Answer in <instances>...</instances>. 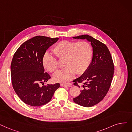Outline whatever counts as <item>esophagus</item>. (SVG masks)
Here are the masks:
<instances>
[{
    "label": "esophagus",
    "instance_id": "obj_1",
    "mask_svg": "<svg viewBox=\"0 0 132 132\" xmlns=\"http://www.w3.org/2000/svg\"><path fill=\"white\" fill-rule=\"evenodd\" d=\"M60 86L62 87H70L72 86V84L71 83H67V84H64V83H61Z\"/></svg>",
    "mask_w": 132,
    "mask_h": 132
}]
</instances>
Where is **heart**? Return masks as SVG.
Instances as JSON below:
<instances>
[{"label": "heart", "instance_id": "obj_1", "mask_svg": "<svg viewBox=\"0 0 132 132\" xmlns=\"http://www.w3.org/2000/svg\"><path fill=\"white\" fill-rule=\"evenodd\" d=\"M53 52L59 60H64L65 68L56 73L53 80L56 82L71 80L75 74L81 75L88 68L93 57V48L86 41L80 42L62 40L56 44ZM43 64L50 72H55L59 67L58 62L52 54L46 52L43 58Z\"/></svg>", "mask_w": 132, "mask_h": 132}]
</instances>
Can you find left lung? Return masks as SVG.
I'll use <instances>...</instances> for the list:
<instances>
[{
  "label": "left lung",
  "mask_w": 132,
  "mask_h": 132,
  "mask_svg": "<svg viewBox=\"0 0 132 132\" xmlns=\"http://www.w3.org/2000/svg\"><path fill=\"white\" fill-rule=\"evenodd\" d=\"M73 38L86 39L93 47L92 60L87 70L73 81L79 88L78 83L82 84L81 93L73 98L74 102L84 107H92L104 99L110 89L114 70L113 61L106 45L98 40L87 34Z\"/></svg>",
  "instance_id": "8db88e82"
}]
</instances>
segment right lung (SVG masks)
Returning a JSON list of instances; mask_svg holds the SVG:
<instances>
[{
	"label": "right lung",
	"instance_id": "add662e5",
	"mask_svg": "<svg viewBox=\"0 0 132 132\" xmlns=\"http://www.w3.org/2000/svg\"><path fill=\"white\" fill-rule=\"evenodd\" d=\"M58 38L38 36L24 42L16 50L11 65L13 88L26 104L38 107L52 99L60 84L43 85L51 78L45 72L43 58L46 51L58 40Z\"/></svg>",
	"mask_w": 132,
	"mask_h": 132
}]
</instances>
